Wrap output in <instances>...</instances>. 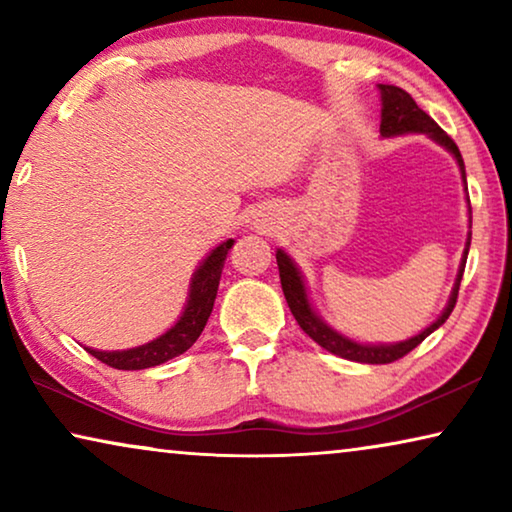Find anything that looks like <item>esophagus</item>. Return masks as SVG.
<instances>
[{
    "mask_svg": "<svg viewBox=\"0 0 512 512\" xmlns=\"http://www.w3.org/2000/svg\"><path fill=\"white\" fill-rule=\"evenodd\" d=\"M261 226H265V224H261Z\"/></svg>",
    "mask_w": 512,
    "mask_h": 512,
    "instance_id": "34e87169",
    "label": "esophagus"
}]
</instances>
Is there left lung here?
Masks as SVG:
<instances>
[{
	"instance_id": "8db88e82",
	"label": "left lung",
	"mask_w": 512,
	"mask_h": 512,
	"mask_svg": "<svg viewBox=\"0 0 512 512\" xmlns=\"http://www.w3.org/2000/svg\"><path fill=\"white\" fill-rule=\"evenodd\" d=\"M379 92H381V136L392 138V136H404V133H425V136L432 138L436 145H441L443 150H448L450 154H453L457 166H459V173H462L464 189H466L464 161H462V154H459V150H457V145L453 143V138H450L448 133L443 131L439 124H436L432 117L425 113V110L418 108V103L413 101L411 94L404 92L402 87L379 85ZM466 201H469V196H466ZM469 214H471V205H469ZM469 244H471V233L466 235L462 263H459L455 286H453V291H450L448 305L443 307V311L434 323H429L425 330L409 339H404V342L365 344V342H358V339L346 337L344 332H339L332 328V325L325 323L323 318L318 316L314 305H311L309 291L305 284V274L300 272L298 263H295L284 249H277L279 279H281V288H284L286 302H288V307H291V314L295 316V321H298L300 328L305 330L318 346H323L325 351L335 353L344 360L365 362V365H388V362L404 358L406 353L413 351V348H416L420 342H425V339L432 335L436 328H441V325L448 321L450 311L455 309V302H457L459 281H462L466 256H469Z\"/></svg>"
}]
</instances>
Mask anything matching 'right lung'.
Instances as JSON below:
<instances>
[{"label":"right lung","mask_w":512,"mask_h":512,"mask_svg":"<svg viewBox=\"0 0 512 512\" xmlns=\"http://www.w3.org/2000/svg\"><path fill=\"white\" fill-rule=\"evenodd\" d=\"M235 240L221 242L214 247L201 263H198L196 272L191 274L187 302H184L182 314L170 328L159 335L152 342L124 348V351H99V348L85 346L87 353H92L96 360L106 362L108 367L115 369H147L164 365V362L182 355L187 348L194 346V342L201 337L207 318L212 314L214 298H217V288L221 279V270H224L226 256Z\"/></svg>","instance_id":"add662e5"}]
</instances>
